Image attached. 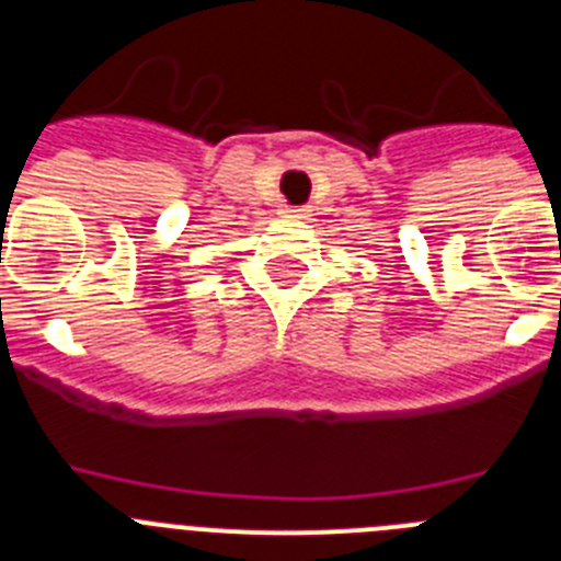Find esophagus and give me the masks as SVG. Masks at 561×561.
<instances>
[{"label":"esophagus","mask_w":561,"mask_h":561,"mask_svg":"<svg viewBox=\"0 0 561 561\" xmlns=\"http://www.w3.org/2000/svg\"><path fill=\"white\" fill-rule=\"evenodd\" d=\"M284 214H286V217L300 219V217H306V208H295V205H289V208H284Z\"/></svg>","instance_id":"esophagus-1"}]
</instances>
